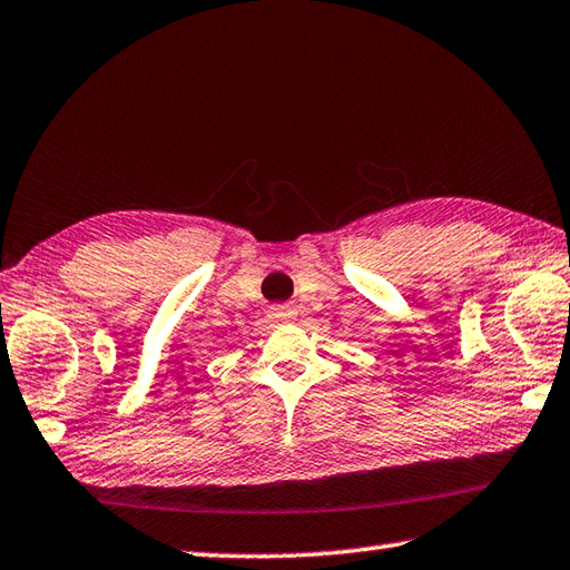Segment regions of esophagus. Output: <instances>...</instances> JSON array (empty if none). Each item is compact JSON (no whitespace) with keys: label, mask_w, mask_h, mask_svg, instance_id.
<instances>
[{"label":"esophagus","mask_w":570,"mask_h":570,"mask_svg":"<svg viewBox=\"0 0 570 570\" xmlns=\"http://www.w3.org/2000/svg\"><path fill=\"white\" fill-rule=\"evenodd\" d=\"M288 316H294L292 314V311H288V308H274V318H288Z\"/></svg>","instance_id":"1"}]
</instances>
